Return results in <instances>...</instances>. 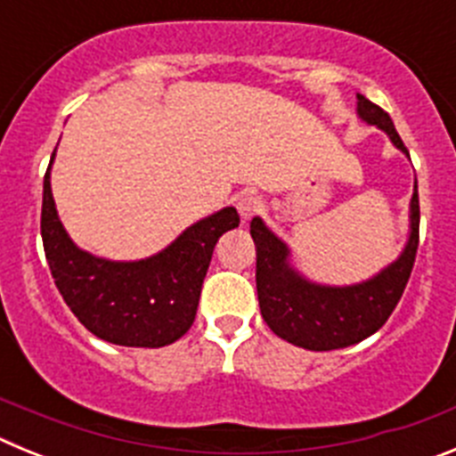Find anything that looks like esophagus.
I'll return each instance as SVG.
<instances>
[{
	"mask_svg": "<svg viewBox=\"0 0 456 456\" xmlns=\"http://www.w3.org/2000/svg\"><path fill=\"white\" fill-rule=\"evenodd\" d=\"M260 208H263V200L257 199V196H241L240 200H237V212H240V216L244 221L251 219L253 215H257L260 212Z\"/></svg>",
	"mask_w": 456,
	"mask_h": 456,
	"instance_id": "obj_1",
	"label": "esophagus"
}]
</instances>
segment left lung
Wrapping results in <instances>:
<instances>
[{"label": "left lung", "mask_w": 456, "mask_h": 456, "mask_svg": "<svg viewBox=\"0 0 456 456\" xmlns=\"http://www.w3.org/2000/svg\"><path fill=\"white\" fill-rule=\"evenodd\" d=\"M358 118L377 125L386 132L393 146L409 155L384 109L370 102L361 93ZM409 240L397 260L374 273L368 281L354 285H322L308 281L289 265V247L269 231L260 216H253L251 237L256 241V285L260 313L278 338L310 352H331L349 347L379 331L395 310L409 283L416 263L420 205L418 183L413 184L409 208Z\"/></svg>", "instance_id": "8db88e82"}]
</instances>
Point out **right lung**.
<instances>
[{"mask_svg": "<svg viewBox=\"0 0 456 456\" xmlns=\"http://www.w3.org/2000/svg\"><path fill=\"white\" fill-rule=\"evenodd\" d=\"M50 167L43 180L40 235L52 278L68 308L93 336L120 347H164L189 331L212 251L240 225L235 208L196 221L159 253L143 260H107L79 248L63 228L52 196Z\"/></svg>", "mask_w": 456, "mask_h": 456, "instance_id": "obj_1", "label": "right lung"}]
</instances>
